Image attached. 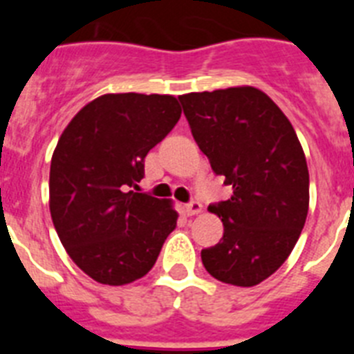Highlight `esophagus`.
Returning a JSON list of instances; mask_svg holds the SVG:
<instances>
[{
	"mask_svg": "<svg viewBox=\"0 0 354 354\" xmlns=\"http://www.w3.org/2000/svg\"><path fill=\"white\" fill-rule=\"evenodd\" d=\"M184 211H186L187 216L200 214V212H202V204H200L198 200H192L189 204H186V207H184Z\"/></svg>",
	"mask_w": 354,
	"mask_h": 354,
	"instance_id": "34e87169",
	"label": "esophagus"
}]
</instances>
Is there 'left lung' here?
I'll list each match as a JSON object with an SVG mask.
<instances>
[{
	"label": "left lung",
	"instance_id": "8db88e82",
	"mask_svg": "<svg viewBox=\"0 0 354 354\" xmlns=\"http://www.w3.org/2000/svg\"><path fill=\"white\" fill-rule=\"evenodd\" d=\"M187 124L232 196L211 204L223 237L202 250L211 277L230 286L261 283L287 261L308 212V168L294 127L253 86L179 97Z\"/></svg>",
	"mask_w": 354,
	"mask_h": 354
}]
</instances>
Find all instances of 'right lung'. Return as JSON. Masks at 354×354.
<instances>
[{
  "label": "right lung",
  "mask_w": 354,
  "mask_h": 354,
  "mask_svg": "<svg viewBox=\"0 0 354 354\" xmlns=\"http://www.w3.org/2000/svg\"><path fill=\"white\" fill-rule=\"evenodd\" d=\"M174 95L106 93L62 133L49 171V209L80 270L106 286L145 277L177 225L170 200L136 193L145 156L175 127Z\"/></svg>",
  "instance_id": "right-lung-1"
}]
</instances>
